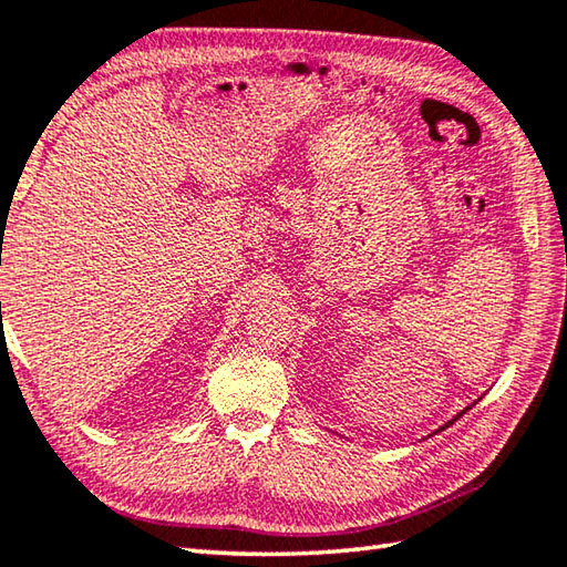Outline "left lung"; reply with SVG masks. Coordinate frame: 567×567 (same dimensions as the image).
Instances as JSON below:
<instances>
[{
  "instance_id": "1",
  "label": "left lung",
  "mask_w": 567,
  "mask_h": 567,
  "mask_svg": "<svg viewBox=\"0 0 567 567\" xmlns=\"http://www.w3.org/2000/svg\"><path fill=\"white\" fill-rule=\"evenodd\" d=\"M472 405H474V403H472ZM472 405H467V408H464V410H462V413H460V415H454V417H452V420H450V423H447V425H445V427H450V425H452V423H457V420H460V417H462V415H464V413H467V410H472ZM445 427H440V430H445ZM440 430H437V432H440Z\"/></svg>"
}]
</instances>
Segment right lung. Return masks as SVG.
<instances>
[{"mask_svg":"<svg viewBox=\"0 0 567 567\" xmlns=\"http://www.w3.org/2000/svg\"><path fill=\"white\" fill-rule=\"evenodd\" d=\"M0 307H2V305H0Z\"/></svg>","mask_w":567,"mask_h":567,"instance_id":"obj_1","label":"right lung"}]
</instances>
